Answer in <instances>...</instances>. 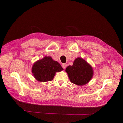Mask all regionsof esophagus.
<instances>
[{
    "mask_svg": "<svg viewBox=\"0 0 123 123\" xmlns=\"http://www.w3.org/2000/svg\"><path fill=\"white\" fill-rule=\"evenodd\" d=\"M62 67L64 68V69H66V67H67V65L66 64H62Z\"/></svg>",
    "mask_w": 123,
    "mask_h": 123,
    "instance_id": "esophagus-1",
    "label": "esophagus"
}]
</instances>
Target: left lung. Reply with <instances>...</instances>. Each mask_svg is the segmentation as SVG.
Instances as JSON below:
<instances>
[{
    "instance_id": "left-lung-1",
    "label": "left lung",
    "mask_w": 123,
    "mask_h": 123,
    "mask_svg": "<svg viewBox=\"0 0 123 123\" xmlns=\"http://www.w3.org/2000/svg\"><path fill=\"white\" fill-rule=\"evenodd\" d=\"M71 83L79 86L87 84L93 75L91 66L83 58L78 57L74 61L72 66L66 69Z\"/></svg>"
}]
</instances>
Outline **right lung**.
<instances>
[{
  "label": "right lung",
  "instance_id": "1",
  "mask_svg": "<svg viewBox=\"0 0 123 123\" xmlns=\"http://www.w3.org/2000/svg\"><path fill=\"white\" fill-rule=\"evenodd\" d=\"M62 70L57 62L53 61L50 56H45L34 63L32 72L37 80L46 82L52 80L55 73Z\"/></svg>",
  "mask_w": 123,
  "mask_h": 123
}]
</instances>
